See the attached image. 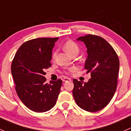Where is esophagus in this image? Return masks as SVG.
Segmentation results:
<instances>
[{
    "label": "esophagus",
    "instance_id": "esophagus-1",
    "mask_svg": "<svg viewBox=\"0 0 131 131\" xmlns=\"http://www.w3.org/2000/svg\"><path fill=\"white\" fill-rule=\"evenodd\" d=\"M62 81L64 82H67V81H71V79H70V78H63Z\"/></svg>",
    "mask_w": 131,
    "mask_h": 131
}]
</instances>
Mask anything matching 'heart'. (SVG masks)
<instances>
[{"instance_id": "b5f03b06", "label": "heart", "mask_w": 131, "mask_h": 131, "mask_svg": "<svg viewBox=\"0 0 131 131\" xmlns=\"http://www.w3.org/2000/svg\"><path fill=\"white\" fill-rule=\"evenodd\" d=\"M63 48L64 50L71 56L73 55L74 53H78L79 50L78 45L72 40H69L66 41L63 46ZM55 56H56V53L53 54V58H54Z\"/></svg>"}]
</instances>
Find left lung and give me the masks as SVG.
Returning <instances> with one entry per match:
<instances>
[{
    "label": "left lung",
    "mask_w": 131,
    "mask_h": 131,
    "mask_svg": "<svg viewBox=\"0 0 131 131\" xmlns=\"http://www.w3.org/2000/svg\"><path fill=\"white\" fill-rule=\"evenodd\" d=\"M76 40L87 48L84 69L91 72V78L87 83L74 79L72 95L81 108L95 112L105 107L115 94L119 60L113 47L100 36L88 35Z\"/></svg>",
    "instance_id": "obj_1"
}]
</instances>
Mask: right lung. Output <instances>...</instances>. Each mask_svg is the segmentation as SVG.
I'll use <instances>...</instances> for the list:
<instances>
[{
    "label": "right lung",
    "instance_id": "1",
    "mask_svg": "<svg viewBox=\"0 0 131 131\" xmlns=\"http://www.w3.org/2000/svg\"><path fill=\"white\" fill-rule=\"evenodd\" d=\"M59 38H40L24 43L11 65L16 90L21 102L36 112H45L56 105L62 81L45 83L44 70L51 66L52 49Z\"/></svg>",
    "mask_w": 131,
    "mask_h": 131
}]
</instances>
